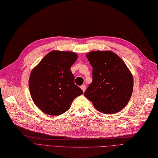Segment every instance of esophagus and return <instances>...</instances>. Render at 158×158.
Masks as SVG:
<instances>
[{
	"label": "esophagus",
	"mask_w": 158,
	"mask_h": 158,
	"mask_svg": "<svg viewBox=\"0 0 158 158\" xmlns=\"http://www.w3.org/2000/svg\"><path fill=\"white\" fill-rule=\"evenodd\" d=\"M81 89H82V90L83 91V92H85V90H86V86H85V85H81Z\"/></svg>",
	"instance_id": "1"
}]
</instances>
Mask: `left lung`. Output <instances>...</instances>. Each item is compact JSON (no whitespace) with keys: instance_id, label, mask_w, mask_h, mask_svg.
<instances>
[{"instance_id":"obj_1","label":"left lung","mask_w":158,"mask_h":158,"mask_svg":"<svg viewBox=\"0 0 158 158\" xmlns=\"http://www.w3.org/2000/svg\"><path fill=\"white\" fill-rule=\"evenodd\" d=\"M93 67V81L84 93L94 108L105 114L119 112L129 102L133 77L125 62L111 51L86 54Z\"/></svg>"}]
</instances>
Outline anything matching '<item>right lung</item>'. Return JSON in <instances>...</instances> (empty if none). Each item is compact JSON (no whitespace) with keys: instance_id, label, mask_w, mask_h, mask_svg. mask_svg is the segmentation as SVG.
<instances>
[{"instance_id":"right-lung-1","label":"right lung","mask_w":158,"mask_h":158,"mask_svg":"<svg viewBox=\"0 0 158 158\" xmlns=\"http://www.w3.org/2000/svg\"><path fill=\"white\" fill-rule=\"evenodd\" d=\"M77 58L73 52L53 50L33 69L29 80L30 94L35 104L44 113L64 114L73 100L83 93L75 85L70 70Z\"/></svg>"}]
</instances>
